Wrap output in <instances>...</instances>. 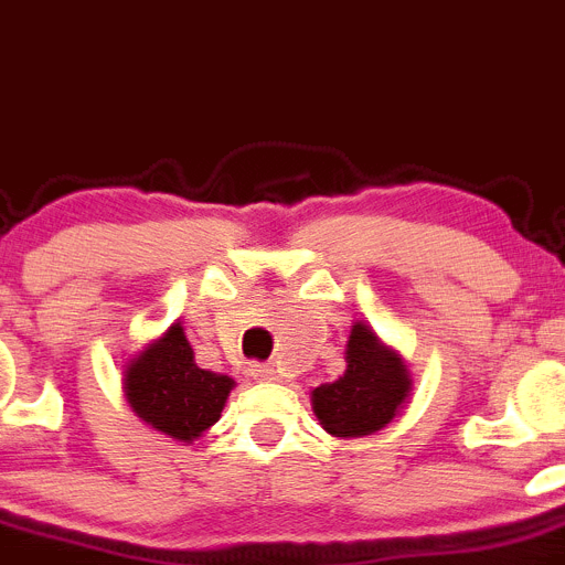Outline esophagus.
Listing matches in <instances>:
<instances>
[{
  "label": "esophagus",
  "mask_w": 565,
  "mask_h": 565,
  "mask_svg": "<svg viewBox=\"0 0 565 565\" xmlns=\"http://www.w3.org/2000/svg\"><path fill=\"white\" fill-rule=\"evenodd\" d=\"M247 371H250L253 379H262V382H273V379H276L273 365H250Z\"/></svg>",
  "instance_id": "obj_1"
}]
</instances>
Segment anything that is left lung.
I'll return each mask as SVG.
<instances>
[{
	"instance_id": "obj_1",
	"label": "left lung",
	"mask_w": 565,
	"mask_h": 565,
	"mask_svg": "<svg viewBox=\"0 0 565 565\" xmlns=\"http://www.w3.org/2000/svg\"><path fill=\"white\" fill-rule=\"evenodd\" d=\"M345 373L312 390V409L334 437H365L384 429L407 404L413 379L402 354L376 331L354 323L345 345Z\"/></svg>"
}]
</instances>
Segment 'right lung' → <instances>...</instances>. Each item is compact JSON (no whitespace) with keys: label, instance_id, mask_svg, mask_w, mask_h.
I'll list each match as a JSON object with an SVG mask.
<instances>
[{"label":"right lung","instance_id":"right-lung-1","mask_svg":"<svg viewBox=\"0 0 565 565\" xmlns=\"http://www.w3.org/2000/svg\"><path fill=\"white\" fill-rule=\"evenodd\" d=\"M234 379L194 365V351L181 323L125 365V398L152 429L175 440H194L220 420Z\"/></svg>","mask_w":565,"mask_h":565}]
</instances>
